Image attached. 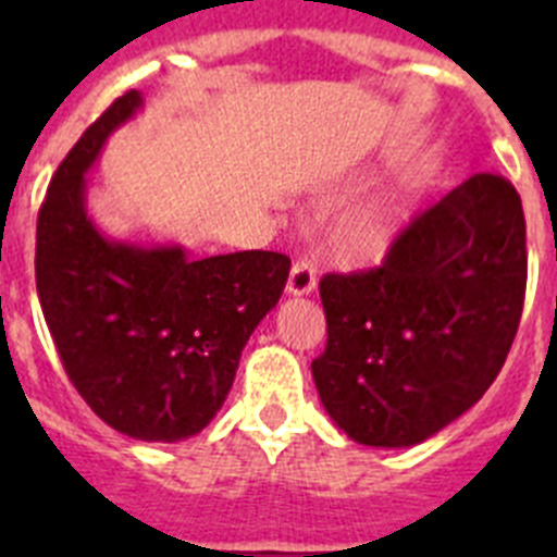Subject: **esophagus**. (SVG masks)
Wrapping results in <instances>:
<instances>
[{
	"label": "esophagus",
	"instance_id": "1",
	"mask_svg": "<svg viewBox=\"0 0 557 557\" xmlns=\"http://www.w3.org/2000/svg\"><path fill=\"white\" fill-rule=\"evenodd\" d=\"M314 289V264L307 259H298L289 270L287 293L289 295H309Z\"/></svg>",
	"mask_w": 557,
	"mask_h": 557
}]
</instances>
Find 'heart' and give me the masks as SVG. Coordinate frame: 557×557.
<instances>
[{"label": "heart", "instance_id": "1", "mask_svg": "<svg viewBox=\"0 0 557 557\" xmlns=\"http://www.w3.org/2000/svg\"><path fill=\"white\" fill-rule=\"evenodd\" d=\"M405 223V211L385 206V209L362 211L354 218L346 228L339 231V253L346 256L348 262H368L385 253L393 245V239L401 231Z\"/></svg>", "mask_w": 557, "mask_h": 557}]
</instances>
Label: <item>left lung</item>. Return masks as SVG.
<instances>
[{"instance_id": "1", "label": "left lung", "mask_w": 557, "mask_h": 557, "mask_svg": "<svg viewBox=\"0 0 557 557\" xmlns=\"http://www.w3.org/2000/svg\"><path fill=\"white\" fill-rule=\"evenodd\" d=\"M519 191L471 175L418 214L362 273L321 278L323 407L351 441L416 446L474 407L505 366L524 307Z\"/></svg>"}]
</instances>
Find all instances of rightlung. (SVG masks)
<instances>
[{
    "instance_id": "right-lung-1",
    "label": "right lung",
    "mask_w": 557,
    "mask_h": 557,
    "mask_svg": "<svg viewBox=\"0 0 557 557\" xmlns=\"http://www.w3.org/2000/svg\"><path fill=\"white\" fill-rule=\"evenodd\" d=\"M141 108L127 91L83 133L49 181L36 228V287L61 362L86 405L147 444L198 435L220 412L239 357L278 304L289 259L111 239L88 218L86 172Z\"/></svg>"
}]
</instances>
